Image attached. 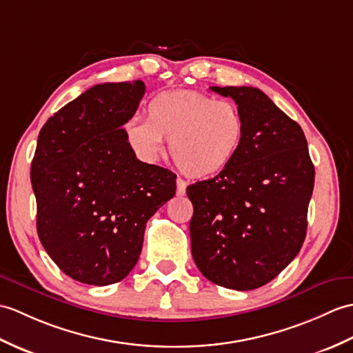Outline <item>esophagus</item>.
<instances>
[{"mask_svg":"<svg viewBox=\"0 0 353 353\" xmlns=\"http://www.w3.org/2000/svg\"><path fill=\"white\" fill-rule=\"evenodd\" d=\"M185 189H187V183L184 181V179L178 178L176 179V194L178 196H183V194H185Z\"/></svg>","mask_w":353,"mask_h":353,"instance_id":"obj_1","label":"esophagus"}]
</instances>
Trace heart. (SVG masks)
<instances>
[{
	"instance_id": "1",
	"label": "heart",
	"mask_w": 353,
	"mask_h": 353,
	"mask_svg": "<svg viewBox=\"0 0 353 353\" xmlns=\"http://www.w3.org/2000/svg\"><path fill=\"white\" fill-rule=\"evenodd\" d=\"M128 146L139 159L155 160L169 139V151L185 175L208 178L230 166L245 134V119L231 101L194 90L155 95L146 121L132 116L122 125Z\"/></svg>"
}]
</instances>
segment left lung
<instances>
[{
    "label": "left lung",
    "instance_id": "1",
    "mask_svg": "<svg viewBox=\"0 0 353 353\" xmlns=\"http://www.w3.org/2000/svg\"><path fill=\"white\" fill-rule=\"evenodd\" d=\"M231 97L245 134L230 166L187 187L192 255L211 283L254 290L294 260L307 236L314 166L299 123L256 88H210Z\"/></svg>",
    "mask_w": 353,
    "mask_h": 353
}]
</instances>
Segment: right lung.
Segmentation results:
<instances>
[{"instance_id":"obj_1","label":"right lung","mask_w":353,"mask_h":353,"mask_svg":"<svg viewBox=\"0 0 353 353\" xmlns=\"http://www.w3.org/2000/svg\"><path fill=\"white\" fill-rule=\"evenodd\" d=\"M145 95L143 81L97 84L54 113L31 161L37 234L75 281L119 283L134 268L146 222L174 198L176 175L136 159L122 125Z\"/></svg>"}]
</instances>
